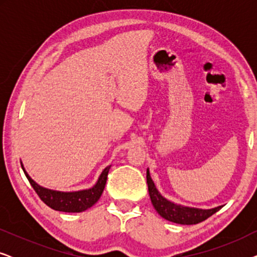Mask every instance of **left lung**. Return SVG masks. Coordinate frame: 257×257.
Here are the masks:
<instances>
[{"label":"left lung","mask_w":257,"mask_h":257,"mask_svg":"<svg viewBox=\"0 0 257 257\" xmlns=\"http://www.w3.org/2000/svg\"><path fill=\"white\" fill-rule=\"evenodd\" d=\"M146 179H147V186H149V193L152 205L160 216L166 219L171 222L179 223V224H196L202 222L209 216H212L214 213L221 209V207H215L212 209H200V208H192V207H185L181 205H177L168 201L165 199L163 195L158 191L156 185L152 179H151L150 172L147 170L146 172Z\"/></svg>","instance_id":"1"}]
</instances>
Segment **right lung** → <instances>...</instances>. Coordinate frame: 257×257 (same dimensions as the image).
<instances>
[{"label":"right lung","mask_w":257,"mask_h":257,"mask_svg":"<svg viewBox=\"0 0 257 257\" xmlns=\"http://www.w3.org/2000/svg\"><path fill=\"white\" fill-rule=\"evenodd\" d=\"M21 166H22L24 174H26L27 179L29 180L30 185L33 186L35 192L37 193V195L40 196L42 201L52 209L65 213H80L86 210L87 208H90V207H92L99 200L101 193L104 191L105 184H106L107 180L108 171H110L111 167L107 166L101 172L97 184L92 188L84 189V191L78 192H58L41 187L40 185H37L29 177V174L24 170L23 165H21Z\"/></svg>","instance_id":"add662e5"}]
</instances>
